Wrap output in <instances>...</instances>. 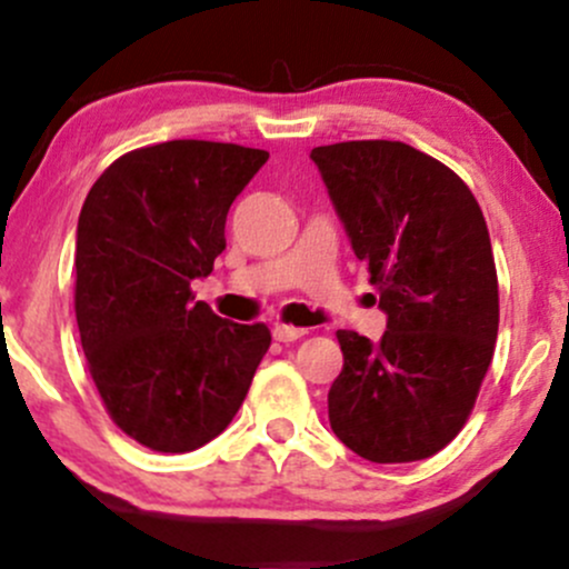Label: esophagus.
<instances>
[{"instance_id": "1", "label": "esophagus", "mask_w": 569, "mask_h": 569, "mask_svg": "<svg viewBox=\"0 0 569 569\" xmlns=\"http://www.w3.org/2000/svg\"><path fill=\"white\" fill-rule=\"evenodd\" d=\"M309 331L307 328H296V326H277L273 328V339L277 341H282V345H290V341H298V339H303V336H307Z\"/></svg>"}]
</instances>
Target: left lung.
I'll return each mask as SVG.
<instances>
[{"label": "left lung", "instance_id": "obj_1", "mask_svg": "<svg viewBox=\"0 0 569 569\" xmlns=\"http://www.w3.org/2000/svg\"><path fill=\"white\" fill-rule=\"evenodd\" d=\"M311 160L388 315L380 341L336 331L331 429L366 461L429 458L467 423L497 345L486 219L448 164L401 140L317 146Z\"/></svg>", "mask_w": 569, "mask_h": 569}]
</instances>
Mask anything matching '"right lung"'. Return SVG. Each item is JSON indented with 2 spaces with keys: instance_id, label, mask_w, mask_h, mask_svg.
<instances>
[{
  "instance_id": "right-lung-1",
  "label": "right lung",
  "mask_w": 569,
  "mask_h": 569,
  "mask_svg": "<svg viewBox=\"0 0 569 569\" xmlns=\"http://www.w3.org/2000/svg\"><path fill=\"white\" fill-rule=\"evenodd\" d=\"M268 151L168 140L127 151L78 217L76 320L106 412L157 453H187L230 426L271 331L194 301L224 249V219Z\"/></svg>"
}]
</instances>
